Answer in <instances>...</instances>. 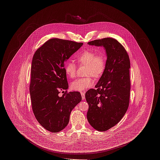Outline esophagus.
I'll use <instances>...</instances> for the list:
<instances>
[{"label": "esophagus", "instance_id": "obj_1", "mask_svg": "<svg viewBox=\"0 0 160 160\" xmlns=\"http://www.w3.org/2000/svg\"><path fill=\"white\" fill-rule=\"evenodd\" d=\"M81 95H82V99H85V94H84V92H81Z\"/></svg>", "mask_w": 160, "mask_h": 160}]
</instances>
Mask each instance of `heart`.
Returning a JSON list of instances; mask_svg holds the SVG:
<instances>
[{"instance_id":"heart-1","label":"heart","mask_w":160,"mask_h":160,"mask_svg":"<svg viewBox=\"0 0 160 160\" xmlns=\"http://www.w3.org/2000/svg\"><path fill=\"white\" fill-rule=\"evenodd\" d=\"M76 60L80 65H86L85 75L88 77L74 80L71 84V88L75 91L83 92L94 83L93 79L89 75L95 78H99L102 76L106 67V58L102 53L96 54L92 50H86L77 56ZM64 69L69 78H72L76 76V66L72 62L68 61Z\"/></svg>"}]
</instances>
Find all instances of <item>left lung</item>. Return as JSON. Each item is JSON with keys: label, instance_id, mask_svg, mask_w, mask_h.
I'll return each mask as SVG.
<instances>
[{"label": "left lung", "instance_id": "left-lung-1", "mask_svg": "<svg viewBox=\"0 0 160 160\" xmlns=\"http://www.w3.org/2000/svg\"><path fill=\"white\" fill-rule=\"evenodd\" d=\"M88 44L102 46L106 52L104 72L95 89L85 93L89 104L88 122L94 129L105 131L119 122L128 108L131 89L129 56L114 38L96 39Z\"/></svg>", "mask_w": 160, "mask_h": 160}]
</instances>
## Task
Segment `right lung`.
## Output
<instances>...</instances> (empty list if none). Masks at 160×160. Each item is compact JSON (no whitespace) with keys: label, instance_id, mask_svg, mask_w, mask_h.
Listing matches in <instances>:
<instances>
[{"label":"right lung","instance_id":"1","mask_svg":"<svg viewBox=\"0 0 160 160\" xmlns=\"http://www.w3.org/2000/svg\"><path fill=\"white\" fill-rule=\"evenodd\" d=\"M82 45V42L53 38L33 55L29 88L32 107L40 125L52 132L67 127L72 110L82 101L80 92H67L64 66ZM63 90L66 91L61 98L58 95Z\"/></svg>","mask_w":160,"mask_h":160}]
</instances>
